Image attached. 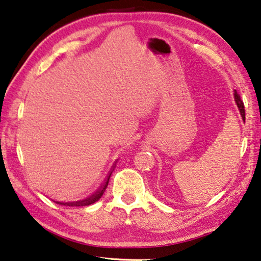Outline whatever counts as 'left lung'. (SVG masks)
I'll return each mask as SVG.
<instances>
[{"label":"left lung","mask_w":261,"mask_h":261,"mask_svg":"<svg viewBox=\"0 0 261 261\" xmlns=\"http://www.w3.org/2000/svg\"><path fill=\"white\" fill-rule=\"evenodd\" d=\"M234 101H236V105H237V107H238V109H239V113H241V116H242V118H243V121L245 122V109H244V103H243V101L241 100V96H239V95L237 94V92H236L234 90Z\"/></svg>","instance_id":"1"}]
</instances>
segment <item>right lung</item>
Wrapping results in <instances>:
<instances>
[{
  "instance_id": "right-lung-1",
  "label": "right lung",
  "mask_w": 261,
  "mask_h": 261,
  "mask_svg": "<svg viewBox=\"0 0 261 261\" xmlns=\"http://www.w3.org/2000/svg\"><path fill=\"white\" fill-rule=\"evenodd\" d=\"M115 166H116V165H115ZM115 166H114V168H115ZM114 168H113V169H114ZM111 173H113V171H111L110 174H109L108 176H107L105 184H103V185L101 186V188L98 189L96 193L93 194L92 196L87 197V198H85V200H80V201H75V202H66V203H64V202H57V203H58V204L68 205V206H85V205H90V204L95 203V202L100 200V198H101L102 195H103V193H105L107 186H108V184H109V179H110Z\"/></svg>"
}]
</instances>
